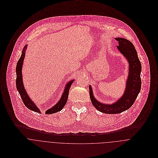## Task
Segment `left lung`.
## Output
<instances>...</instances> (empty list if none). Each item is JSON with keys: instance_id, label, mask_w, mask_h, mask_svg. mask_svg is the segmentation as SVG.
I'll list each match as a JSON object with an SVG mask.
<instances>
[{"instance_id": "left-lung-1", "label": "left lung", "mask_w": 158, "mask_h": 158, "mask_svg": "<svg viewBox=\"0 0 158 158\" xmlns=\"http://www.w3.org/2000/svg\"><path fill=\"white\" fill-rule=\"evenodd\" d=\"M115 40L118 42V49L127 58L130 64L129 75L123 95L111 105L101 103L94 98L89 86V95L92 105L99 111L106 114H118L128 110L135 103L141 89V64L135 46L125 38H117Z\"/></svg>"}]
</instances>
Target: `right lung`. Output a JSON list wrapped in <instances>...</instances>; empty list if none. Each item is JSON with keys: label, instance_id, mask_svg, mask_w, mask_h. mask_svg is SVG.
I'll return each mask as SVG.
<instances>
[{"label": "right lung", "instance_id": "right-lung-1", "mask_svg": "<svg viewBox=\"0 0 158 158\" xmlns=\"http://www.w3.org/2000/svg\"><path fill=\"white\" fill-rule=\"evenodd\" d=\"M26 48H27V45H25L24 47V48H23L22 55H21L19 60H18L17 65H16V88L21 95V97L23 100V103L25 105V106L27 107L29 110H30L31 111H33L36 113H41L40 109H38V108L35 105V104L29 98L28 95H27V94L26 92V90H25V89H24V86H23V77H23L22 68H23V59L25 57ZM73 81V80L70 81L67 85L64 92L60 100L58 102V103H56L52 108L47 110L45 114H51L56 113V112L61 111L63 108V107L65 106V105L67 102L69 92V89L70 88V86H71Z\"/></svg>", "mask_w": 158, "mask_h": 158}]
</instances>
